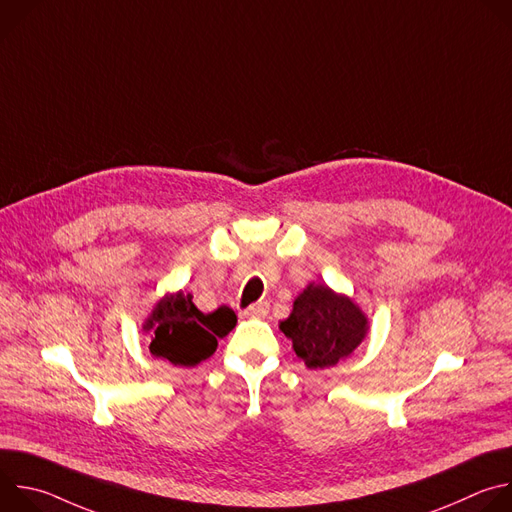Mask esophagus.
Here are the masks:
<instances>
[{
  "instance_id": "esophagus-1",
  "label": "esophagus",
  "mask_w": 512,
  "mask_h": 512,
  "mask_svg": "<svg viewBox=\"0 0 512 512\" xmlns=\"http://www.w3.org/2000/svg\"><path fill=\"white\" fill-rule=\"evenodd\" d=\"M243 314H245L247 318H265V316L269 314V304H267V302L251 304Z\"/></svg>"
}]
</instances>
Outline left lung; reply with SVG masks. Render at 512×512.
I'll list each match as a JSON object with an SVG mask.
<instances>
[{"instance_id":"8db88e82","label":"left lung","mask_w":512,"mask_h":512,"mask_svg":"<svg viewBox=\"0 0 512 512\" xmlns=\"http://www.w3.org/2000/svg\"><path fill=\"white\" fill-rule=\"evenodd\" d=\"M279 330L308 369H328L354 352L369 332V318L326 283H310Z\"/></svg>"}]
</instances>
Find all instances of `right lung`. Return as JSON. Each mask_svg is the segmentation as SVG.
Masks as SVG:
<instances>
[{
	"label": "right lung",
	"mask_w": 512,
	"mask_h": 512,
	"mask_svg": "<svg viewBox=\"0 0 512 512\" xmlns=\"http://www.w3.org/2000/svg\"><path fill=\"white\" fill-rule=\"evenodd\" d=\"M237 324L231 308L221 306L212 314H202L192 304V294H166L143 330L152 334L150 352L158 358L170 360L174 367H196L198 362L214 354L216 338L227 336Z\"/></svg>",
	"instance_id": "right-lung-1"
}]
</instances>
